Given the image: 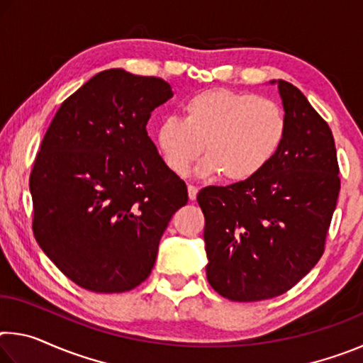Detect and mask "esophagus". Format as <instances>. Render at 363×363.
<instances>
[{"mask_svg": "<svg viewBox=\"0 0 363 363\" xmlns=\"http://www.w3.org/2000/svg\"><path fill=\"white\" fill-rule=\"evenodd\" d=\"M187 192H189V199L190 200H195L196 199V194H199V189H196L195 186H189L187 187Z\"/></svg>", "mask_w": 363, "mask_h": 363, "instance_id": "34e87169", "label": "esophagus"}]
</instances>
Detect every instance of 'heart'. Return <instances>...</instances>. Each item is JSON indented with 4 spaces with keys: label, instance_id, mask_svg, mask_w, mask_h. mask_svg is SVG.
<instances>
[{
    "label": "heart",
    "instance_id": "b5f03b06",
    "mask_svg": "<svg viewBox=\"0 0 363 363\" xmlns=\"http://www.w3.org/2000/svg\"><path fill=\"white\" fill-rule=\"evenodd\" d=\"M182 120L158 123L155 144L164 164L186 176L203 152L201 176L223 173L227 181L253 179L284 145L286 116L269 97L225 88L200 91L182 104Z\"/></svg>",
    "mask_w": 363,
    "mask_h": 363
}]
</instances>
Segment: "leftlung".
Returning <instances> with one entry per match:
<instances>
[{
  "label": "left lung",
  "mask_w": 363,
  "mask_h": 363,
  "mask_svg": "<svg viewBox=\"0 0 363 363\" xmlns=\"http://www.w3.org/2000/svg\"><path fill=\"white\" fill-rule=\"evenodd\" d=\"M286 116L275 158L253 179L205 187L206 279L238 303L275 298L309 274L323 255L340 194L330 126L291 83L272 79Z\"/></svg>",
  "instance_id": "left-lung-1"
}]
</instances>
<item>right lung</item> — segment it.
Returning a JSON list of instances; mask_svg holds the SVG:
<instances>
[{
    "label": "right lung",
    "instance_id": "1",
    "mask_svg": "<svg viewBox=\"0 0 363 363\" xmlns=\"http://www.w3.org/2000/svg\"><path fill=\"white\" fill-rule=\"evenodd\" d=\"M171 97L162 78L104 70L62 102L43 138L30 174L33 233L84 290L143 284L169 219L187 203L186 182L145 130Z\"/></svg>",
    "mask_w": 363,
    "mask_h": 363
}]
</instances>
